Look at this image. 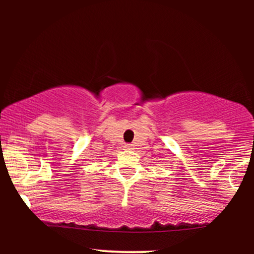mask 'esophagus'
I'll list each match as a JSON object with an SVG mask.
<instances>
[{
  "label": "esophagus",
  "mask_w": 254,
  "mask_h": 254,
  "mask_svg": "<svg viewBox=\"0 0 254 254\" xmlns=\"http://www.w3.org/2000/svg\"><path fill=\"white\" fill-rule=\"evenodd\" d=\"M126 148H127V149H131V147H130L129 144H126Z\"/></svg>",
  "instance_id": "1"
}]
</instances>
